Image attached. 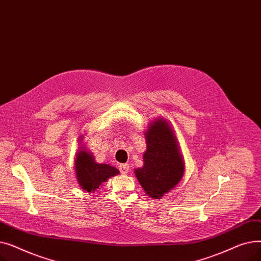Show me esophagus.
Segmentation results:
<instances>
[{"label":"esophagus","instance_id":"obj_1","mask_svg":"<svg viewBox=\"0 0 261 261\" xmlns=\"http://www.w3.org/2000/svg\"><path fill=\"white\" fill-rule=\"evenodd\" d=\"M118 168H119V171H120L121 174H127L129 172V165H128V164H120Z\"/></svg>","mask_w":261,"mask_h":261}]
</instances>
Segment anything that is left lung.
<instances>
[{"instance_id":"8db88e82","label":"left lung","mask_w":261,"mask_h":261,"mask_svg":"<svg viewBox=\"0 0 261 261\" xmlns=\"http://www.w3.org/2000/svg\"><path fill=\"white\" fill-rule=\"evenodd\" d=\"M145 138L144 166L134 172L146 194L150 198L161 199L181 181L184 161L175 134L165 118L150 123Z\"/></svg>"}]
</instances>
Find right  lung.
I'll use <instances>...</instances> for the list:
<instances>
[{
	"label": "right lung",
	"mask_w": 261,
	"mask_h": 261,
	"mask_svg": "<svg viewBox=\"0 0 261 261\" xmlns=\"http://www.w3.org/2000/svg\"><path fill=\"white\" fill-rule=\"evenodd\" d=\"M75 170L80 187L88 193L98 189L103 182L119 173L118 169L110 166L109 164L96 163L93 154L85 148L79 149L76 154Z\"/></svg>",
	"instance_id": "right-lung-1"
}]
</instances>
